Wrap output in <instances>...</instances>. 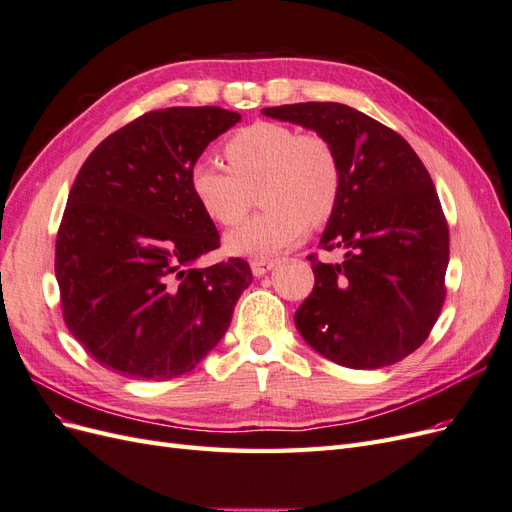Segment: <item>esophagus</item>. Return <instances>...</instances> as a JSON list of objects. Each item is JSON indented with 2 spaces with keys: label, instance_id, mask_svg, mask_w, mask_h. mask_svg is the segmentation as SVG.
Instances as JSON below:
<instances>
[{
  "label": "esophagus",
  "instance_id": "1",
  "mask_svg": "<svg viewBox=\"0 0 512 512\" xmlns=\"http://www.w3.org/2000/svg\"><path fill=\"white\" fill-rule=\"evenodd\" d=\"M277 265V260H252V273L256 277L269 273Z\"/></svg>",
  "mask_w": 512,
  "mask_h": 512
}]
</instances>
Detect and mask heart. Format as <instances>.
Returning a JSON list of instances; mask_svg holds the SVG:
<instances>
[{
  "label": "heart",
  "instance_id": "heart-1",
  "mask_svg": "<svg viewBox=\"0 0 512 512\" xmlns=\"http://www.w3.org/2000/svg\"><path fill=\"white\" fill-rule=\"evenodd\" d=\"M224 156L228 166L198 158L190 168V190L200 209L220 226H235L250 211L256 190L265 207L226 237L232 254H277L307 224L327 222L342 196V162L320 132L254 121L228 138Z\"/></svg>",
  "mask_w": 512,
  "mask_h": 512
}]
</instances>
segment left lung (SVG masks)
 Segmentation results:
<instances>
[{
    "mask_svg": "<svg viewBox=\"0 0 512 512\" xmlns=\"http://www.w3.org/2000/svg\"><path fill=\"white\" fill-rule=\"evenodd\" d=\"M262 113L324 134L342 162V196L318 247L346 256H307L316 284L294 314L299 333L344 367L401 361L429 337L446 297L448 224L425 164L404 136L346 104Z\"/></svg>",
    "mask_w": 512,
    "mask_h": 512,
    "instance_id": "left-lung-1",
    "label": "left lung"
}]
</instances>
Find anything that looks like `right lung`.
Instances as JSON below:
<instances>
[{
	"label": "right lung",
	"mask_w": 512,
	"mask_h": 512,
	"mask_svg": "<svg viewBox=\"0 0 512 512\" xmlns=\"http://www.w3.org/2000/svg\"><path fill=\"white\" fill-rule=\"evenodd\" d=\"M241 121L220 106L145 113L89 153L55 241L68 331L111 371L138 380L188 374L224 337L243 258L200 269L220 232L190 190V168Z\"/></svg>",
	"instance_id": "1"
}]
</instances>
